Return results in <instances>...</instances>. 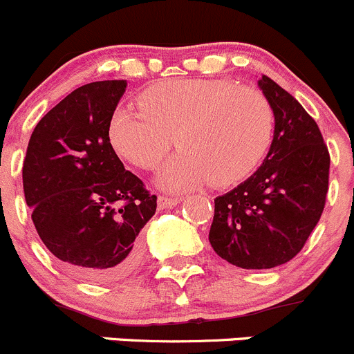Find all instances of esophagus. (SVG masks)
Returning a JSON list of instances; mask_svg holds the SVG:
<instances>
[{
	"label": "esophagus",
	"mask_w": 354,
	"mask_h": 354,
	"mask_svg": "<svg viewBox=\"0 0 354 354\" xmlns=\"http://www.w3.org/2000/svg\"><path fill=\"white\" fill-rule=\"evenodd\" d=\"M180 203V198H169V196H158V209L172 208Z\"/></svg>",
	"instance_id": "34e87169"
}]
</instances>
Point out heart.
Returning a JSON list of instances; mask_svg holds the SVG:
<instances>
[{"instance_id":"b5f03b06","label":"heart","mask_w":354,"mask_h":354,"mask_svg":"<svg viewBox=\"0 0 354 354\" xmlns=\"http://www.w3.org/2000/svg\"><path fill=\"white\" fill-rule=\"evenodd\" d=\"M139 106L115 111L111 146L136 167L156 169L177 141L182 151L160 177L172 189L237 184L260 165L274 138L267 97L227 80H167L146 89Z\"/></svg>"}]
</instances>
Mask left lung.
Listing matches in <instances>:
<instances>
[{"mask_svg":"<svg viewBox=\"0 0 354 354\" xmlns=\"http://www.w3.org/2000/svg\"><path fill=\"white\" fill-rule=\"evenodd\" d=\"M275 118L267 158L248 180L215 199L209 244L241 268H274L303 250L320 220L330 156L317 122L267 75L258 80Z\"/></svg>","mask_w":354,"mask_h":354,"instance_id":"obj_1","label":"left lung"}]
</instances>
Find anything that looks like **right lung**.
Here are the masks:
<instances>
[{
    "mask_svg": "<svg viewBox=\"0 0 354 354\" xmlns=\"http://www.w3.org/2000/svg\"><path fill=\"white\" fill-rule=\"evenodd\" d=\"M125 87L127 80L77 87L41 118L24 160V194L41 241L91 282L138 267L139 232L156 212V196L124 169L108 136Z\"/></svg>",
    "mask_w": 354,
    "mask_h": 354,
    "instance_id": "1",
    "label": "right lung"
}]
</instances>
